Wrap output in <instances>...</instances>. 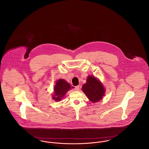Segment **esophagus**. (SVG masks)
<instances>
[{"mask_svg":"<svg viewBox=\"0 0 149 149\" xmlns=\"http://www.w3.org/2000/svg\"><path fill=\"white\" fill-rule=\"evenodd\" d=\"M79 89H80V86H79V85L76 86H75V87H74V90H75V91H79Z\"/></svg>","mask_w":149,"mask_h":149,"instance_id":"obj_1","label":"esophagus"}]
</instances>
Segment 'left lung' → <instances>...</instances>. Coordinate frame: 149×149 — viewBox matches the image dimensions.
Listing matches in <instances>:
<instances>
[{
	"label": "left lung",
	"instance_id": "1",
	"mask_svg": "<svg viewBox=\"0 0 149 149\" xmlns=\"http://www.w3.org/2000/svg\"><path fill=\"white\" fill-rule=\"evenodd\" d=\"M82 90L88 99L93 103L98 102L104 95L105 89L96 78L89 76L86 79V83L83 85Z\"/></svg>",
	"mask_w": 149,
	"mask_h": 149
}]
</instances>
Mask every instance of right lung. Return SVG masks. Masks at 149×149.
<instances>
[{
	"label": "right lung",
	"mask_w": 149,
	"mask_h": 149,
	"mask_svg": "<svg viewBox=\"0 0 149 149\" xmlns=\"http://www.w3.org/2000/svg\"><path fill=\"white\" fill-rule=\"evenodd\" d=\"M54 94L53 99L56 101H60L63 98L69 90L71 89L70 85L64 79H59L54 86Z\"/></svg>",
	"instance_id": "right-lung-1"
}]
</instances>
